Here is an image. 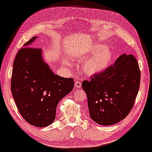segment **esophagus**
<instances>
[{"mask_svg": "<svg viewBox=\"0 0 152 152\" xmlns=\"http://www.w3.org/2000/svg\"><path fill=\"white\" fill-rule=\"evenodd\" d=\"M75 86H76V88H80L81 86V83L79 81H75Z\"/></svg>", "mask_w": 152, "mask_h": 152, "instance_id": "1", "label": "esophagus"}]
</instances>
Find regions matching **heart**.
Listing matches in <instances>:
<instances>
[{"instance_id": "heart-1", "label": "heart", "mask_w": 152, "mask_h": 152, "mask_svg": "<svg viewBox=\"0 0 152 152\" xmlns=\"http://www.w3.org/2000/svg\"><path fill=\"white\" fill-rule=\"evenodd\" d=\"M113 51L103 44H95L88 49L82 60L83 70L88 75H97L103 72L110 65L113 58Z\"/></svg>"}]
</instances>
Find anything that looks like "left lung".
<instances>
[{
	"mask_svg": "<svg viewBox=\"0 0 152 152\" xmlns=\"http://www.w3.org/2000/svg\"><path fill=\"white\" fill-rule=\"evenodd\" d=\"M140 84V70L132 54L120 56L114 65L91 81H83L91 118L100 125L125 119L134 105Z\"/></svg>",
	"mask_w": 152,
	"mask_h": 152,
	"instance_id": "8db88e82",
	"label": "left lung"
}]
</instances>
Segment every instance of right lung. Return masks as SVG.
<instances>
[{
    "instance_id": "1",
    "label": "right lung",
    "mask_w": 152,
    "mask_h": 152,
    "mask_svg": "<svg viewBox=\"0 0 152 152\" xmlns=\"http://www.w3.org/2000/svg\"><path fill=\"white\" fill-rule=\"evenodd\" d=\"M37 37L27 42L15 56L11 91L23 118L30 125L44 127L54 121L56 106L72 91L74 81L54 74L42 50L32 47Z\"/></svg>"
}]
</instances>
